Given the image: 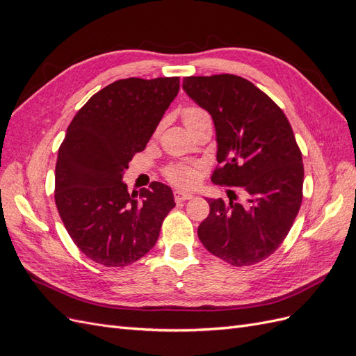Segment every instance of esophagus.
<instances>
[{"mask_svg":"<svg viewBox=\"0 0 356 356\" xmlns=\"http://www.w3.org/2000/svg\"><path fill=\"white\" fill-rule=\"evenodd\" d=\"M195 197V195L190 191H184V190H177L175 191V200L177 202H182V200H188V199H193Z\"/></svg>","mask_w":356,"mask_h":356,"instance_id":"esophagus-1","label":"esophagus"}]
</instances>
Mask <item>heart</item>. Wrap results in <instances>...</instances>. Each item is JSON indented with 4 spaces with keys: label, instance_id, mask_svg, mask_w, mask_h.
<instances>
[{
    "label": "heart",
    "instance_id": "b5f03b06",
    "mask_svg": "<svg viewBox=\"0 0 356 356\" xmlns=\"http://www.w3.org/2000/svg\"><path fill=\"white\" fill-rule=\"evenodd\" d=\"M204 117H209L208 113L204 111L200 106H187L182 111V120H184L186 126H190L193 123H196ZM166 177L170 182H174V184L178 186H190L193 181H195V168L184 165V163H179V165H170L166 169Z\"/></svg>",
    "mask_w": 356,
    "mask_h": 356
}]
</instances>
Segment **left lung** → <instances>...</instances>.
Listing matches in <instances>:
<instances>
[{
  "instance_id": "obj_1",
  "label": "left lung",
  "mask_w": 356,
  "mask_h": 356,
  "mask_svg": "<svg viewBox=\"0 0 356 356\" xmlns=\"http://www.w3.org/2000/svg\"><path fill=\"white\" fill-rule=\"evenodd\" d=\"M182 88L212 115L222 166L211 179L250 195L246 204L208 199L199 239L232 266L260 263L281 246L303 199V159L293 129L284 111L239 75L186 77Z\"/></svg>"
}]
</instances>
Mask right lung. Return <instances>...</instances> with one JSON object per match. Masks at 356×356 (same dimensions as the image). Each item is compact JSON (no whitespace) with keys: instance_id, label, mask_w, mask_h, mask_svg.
Returning <instances> with one entry per match:
<instances>
[{"instance_id":"1","label":"right lung","mask_w":356,"mask_h":356,"mask_svg":"<svg viewBox=\"0 0 356 356\" xmlns=\"http://www.w3.org/2000/svg\"><path fill=\"white\" fill-rule=\"evenodd\" d=\"M179 77L124 79L86 102L67 129L55 172V202L72 242L92 261L124 267L159 239L175 207L170 187L127 191L122 181L175 99Z\"/></svg>"}]
</instances>
